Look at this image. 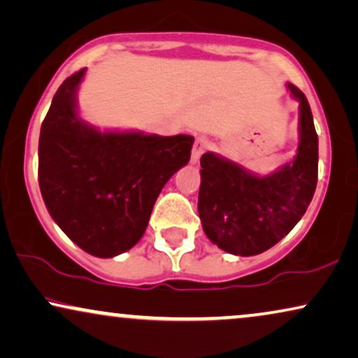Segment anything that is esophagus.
I'll list each match as a JSON object with an SVG mask.
<instances>
[{
	"instance_id": "esophagus-1",
	"label": "esophagus",
	"mask_w": 358,
	"mask_h": 358,
	"mask_svg": "<svg viewBox=\"0 0 358 358\" xmlns=\"http://www.w3.org/2000/svg\"><path fill=\"white\" fill-rule=\"evenodd\" d=\"M209 139L208 137L204 136H199L196 137V141H194L193 144V150H192V162L193 164H196V162L199 160V157H201L204 152H206L209 149Z\"/></svg>"
}]
</instances>
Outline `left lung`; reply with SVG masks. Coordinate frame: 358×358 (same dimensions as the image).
Returning a JSON list of instances; mask_svg holds the SVG:
<instances>
[{"mask_svg": "<svg viewBox=\"0 0 358 358\" xmlns=\"http://www.w3.org/2000/svg\"><path fill=\"white\" fill-rule=\"evenodd\" d=\"M299 101V145L293 162L259 176L211 152L201 157L198 213L213 244L250 257L280 242L311 203L317 185V134L301 90L288 83Z\"/></svg>", "mask_w": 358, "mask_h": 358, "instance_id": "left-lung-1", "label": "left lung"}]
</instances>
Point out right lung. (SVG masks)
I'll return each mask as SVG.
<instances>
[{
    "mask_svg": "<svg viewBox=\"0 0 358 358\" xmlns=\"http://www.w3.org/2000/svg\"><path fill=\"white\" fill-rule=\"evenodd\" d=\"M87 69L57 90L39 137V187L50 216L80 249L114 257L144 236L162 188L189 162L192 136L99 132L76 113Z\"/></svg>",
    "mask_w": 358,
    "mask_h": 358,
    "instance_id": "1",
    "label": "right lung"
}]
</instances>
